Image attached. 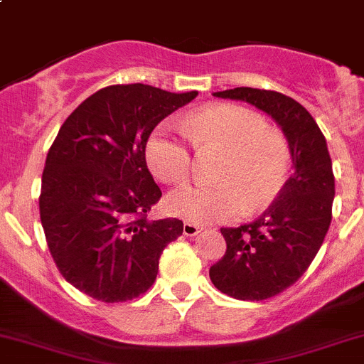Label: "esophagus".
<instances>
[{
  "label": "esophagus",
  "mask_w": 364,
  "mask_h": 364,
  "mask_svg": "<svg viewBox=\"0 0 364 364\" xmlns=\"http://www.w3.org/2000/svg\"><path fill=\"white\" fill-rule=\"evenodd\" d=\"M200 231H203V228H199L197 224H192V222H185V224H183V232H185L186 236H196L199 235Z\"/></svg>",
  "instance_id": "1"
}]
</instances>
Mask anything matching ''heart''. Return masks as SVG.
Masks as SVG:
<instances>
[{
	"label": "heart",
	"instance_id": "heart-1",
	"mask_svg": "<svg viewBox=\"0 0 364 364\" xmlns=\"http://www.w3.org/2000/svg\"><path fill=\"white\" fill-rule=\"evenodd\" d=\"M181 132L160 126L146 144V160L160 181L178 185L192 172V151L220 153L215 185H188L167 197L174 217L197 225L232 222L276 200L287 185L291 151L287 136L240 105H213L179 122Z\"/></svg>",
	"mask_w": 364,
	"mask_h": 364
}]
</instances>
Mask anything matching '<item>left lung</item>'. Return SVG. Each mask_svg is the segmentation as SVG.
Returning a JSON list of instances; mask_svg holds the SVG:
<instances>
[{
  "mask_svg": "<svg viewBox=\"0 0 364 364\" xmlns=\"http://www.w3.org/2000/svg\"><path fill=\"white\" fill-rule=\"evenodd\" d=\"M215 96L267 112L283 128L294 158L295 172L261 217L220 229L228 249L210 268L211 283L222 294L264 301L297 283L322 247L333 218V161L315 119L291 97L250 87Z\"/></svg>",
  "mask_w": 364,
  "mask_h": 364,
  "instance_id": "8db88e82",
  "label": "left lung"
}]
</instances>
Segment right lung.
Instances as JSON below:
<instances>
[{
	"label": "right lung",
	"mask_w": 364,
	"mask_h": 364,
	"mask_svg": "<svg viewBox=\"0 0 364 364\" xmlns=\"http://www.w3.org/2000/svg\"><path fill=\"white\" fill-rule=\"evenodd\" d=\"M196 96L110 85L65 119L49 147L38 197L46 242L63 279L88 297L126 302L146 294L164 249L183 232L178 218L147 220L161 190L146 144Z\"/></svg>",
	"instance_id": "1"
}]
</instances>
